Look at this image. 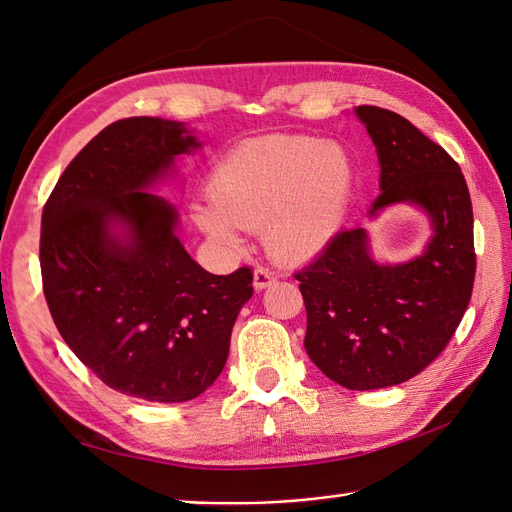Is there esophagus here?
Listing matches in <instances>:
<instances>
[{
    "label": "esophagus",
    "mask_w": 512,
    "mask_h": 512,
    "mask_svg": "<svg viewBox=\"0 0 512 512\" xmlns=\"http://www.w3.org/2000/svg\"><path fill=\"white\" fill-rule=\"evenodd\" d=\"M277 281V275H275V270H270V268H264V266H259V268H255V288L257 290H264V288H270L272 283Z\"/></svg>",
    "instance_id": "34e87169"
}]
</instances>
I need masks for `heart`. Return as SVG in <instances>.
I'll list each match as a JSON object with an SVG mask.
<instances>
[{
	"instance_id": "1",
	"label": "heart",
	"mask_w": 512,
	"mask_h": 512,
	"mask_svg": "<svg viewBox=\"0 0 512 512\" xmlns=\"http://www.w3.org/2000/svg\"><path fill=\"white\" fill-rule=\"evenodd\" d=\"M355 168L334 141L277 135L235 146L209 178L211 205L196 209L198 227L222 244H240V229H261L272 253L305 259L340 231Z\"/></svg>"
}]
</instances>
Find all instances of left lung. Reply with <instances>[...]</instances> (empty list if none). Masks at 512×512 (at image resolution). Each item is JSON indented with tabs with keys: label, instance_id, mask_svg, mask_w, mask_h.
Instances as JSON below:
<instances>
[{
	"label": "left lung",
	"instance_id": "obj_1",
	"mask_svg": "<svg viewBox=\"0 0 512 512\" xmlns=\"http://www.w3.org/2000/svg\"><path fill=\"white\" fill-rule=\"evenodd\" d=\"M377 148L379 187L371 216L412 202L432 220V240L406 264H377L364 229L336 233L296 272L307 312L305 351L336 384L375 390L430 366L456 334L475 279L473 209L449 154L406 117L355 109Z\"/></svg>",
	"mask_w": 512,
	"mask_h": 512
}]
</instances>
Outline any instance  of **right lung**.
I'll list each match as a JSON object with an SVG mask.
<instances>
[{"mask_svg":"<svg viewBox=\"0 0 512 512\" xmlns=\"http://www.w3.org/2000/svg\"><path fill=\"white\" fill-rule=\"evenodd\" d=\"M196 148L183 122H113L76 154L43 207L41 277L54 325L93 375L128 397L202 395L253 296L251 268H200L174 233V205L146 192Z\"/></svg>","mask_w":512,"mask_h":512,"instance_id":"1","label":"right lung"}]
</instances>
